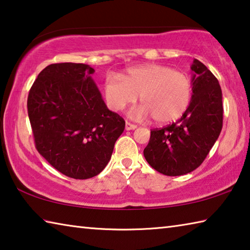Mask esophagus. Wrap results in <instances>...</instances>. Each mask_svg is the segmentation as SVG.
Segmentation results:
<instances>
[{"label": "esophagus", "mask_w": 250, "mask_h": 250, "mask_svg": "<svg viewBox=\"0 0 250 250\" xmlns=\"http://www.w3.org/2000/svg\"><path fill=\"white\" fill-rule=\"evenodd\" d=\"M135 128H137V125H133V124H130V122L126 121L125 122V130H134Z\"/></svg>", "instance_id": "esophagus-1"}]
</instances>
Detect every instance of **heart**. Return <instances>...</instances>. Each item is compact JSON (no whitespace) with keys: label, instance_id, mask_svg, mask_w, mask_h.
Wrapping results in <instances>:
<instances>
[{"label":"heart","instance_id":"obj_1","mask_svg":"<svg viewBox=\"0 0 250 250\" xmlns=\"http://www.w3.org/2000/svg\"><path fill=\"white\" fill-rule=\"evenodd\" d=\"M189 77L166 65L130 68L120 77L109 76L104 83L108 108L120 111L134 104L140 95L143 104L132 112L135 118L153 117L158 124L176 121L184 115L192 99Z\"/></svg>","mask_w":250,"mask_h":250}]
</instances>
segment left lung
<instances>
[{
	"label": "left lung",
	"instance_id": "1",
	"mask_svg": "<svg viewBox=\"0 0 250 250\" xmlns=\"http://www.w3.org/2000/svg\"><path fill=\"white\" fill-rule=\"evenodd\" d=\"M193 95L181 119L151 130L143 154L150 166L167 176L197 168L209 153L223 128L222 89L217 78L197 59L191 66Z\"/></svg>",
	"mask_w": 250,
	"mask_h": 250
}]
</instances>
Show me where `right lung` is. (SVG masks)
<instances>
[{
	"label": "right lung",
	"mask_w": 250,
	"mask_h": 250,
	"mask_svg": "<svg viewBox=\"0 0 250 250\" xmlns=\"http://www.w3.org/2000/svg\"><path fill=\"white\" fill-rule=\"evenodd\" d=\"M86 64L61 62L41 71L27 111L35 146L53 167L76 180L98 175L125 122L110 111Z\"/></svg>",
	"instance_id": "add662e5"
}]
</instances>
